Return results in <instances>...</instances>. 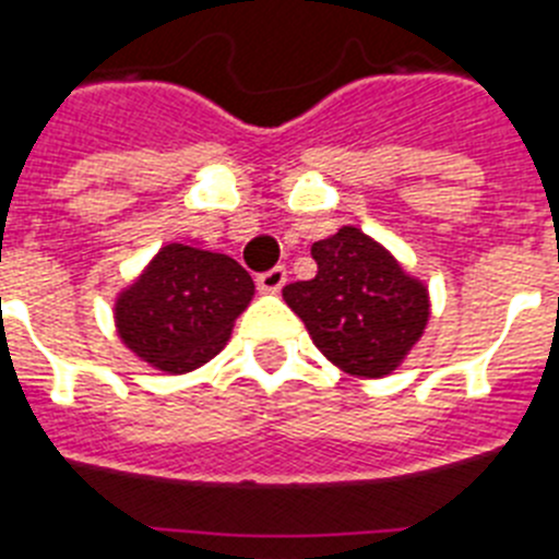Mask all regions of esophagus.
<instances>
[{
  "label": "esophagus",
  "mask_w": 559,
  "mask_h": 559,
  "mask_svg": "<svg viewBox=\"0 0 559 559\" xmlns=\"http://www.w3.org/2000/svg\"><path fill=\"white\" fill-rule=\"evenodd\" d=\"M285 283H288V271L283 265H276V269L257 276V288L263 290V294H276V290H283Z\"/></svg>",
  "instance_id": "34e87169"
}]
</instances>
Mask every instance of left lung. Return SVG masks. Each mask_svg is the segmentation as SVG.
<instances>
[{"instance_id":"obj_1","label":"left lung","mask_w":559,"mask_h":559,"mask_svg":"<svg viewBox=\"0 0 559 559\" xmlns=\"http://www.w3.org/2000/svg\"><path fill=\"white\" fill-rule=\"evenodd\" d=\"M310 254L319 271L313 280L285 285L288 308L330 364L355 378L392 374L426 333V283L355 226H341Z\"/></svg>"}]
</instances>
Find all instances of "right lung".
Returning a JSON list of instances; mask_svg holds the SVG:
<instances>
[{
    "label": "right lung",
    "mask_w": 559,
    "mask_h": 559,
    "mask_svg": "<svg viewBox=\"0 0 559 559\" xmlns=\"http://www.w3.org/2000/svg\"><path fill=\"white\" fill-rule=\"evenodd\" d=\"M254 283L231 257L199 243L162 246L114 302L122 344L162 372L199 369L224 349Z\"/></svg>",
    "instance_id": "add662e5"
}]
</instances>
